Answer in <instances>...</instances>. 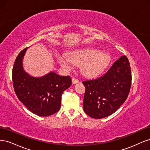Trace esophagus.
Wrapping results in <instances>:
<instances>
[{
  "instance_id": "34e87169",
  "label": "esophagus",
  "mask_w": 150,
  "mask_h": 150,
  "mask_svg": "<svg viewBox=\"0 0 150 150\" xmlns=\"http://www.w3.org/2000/svg\"><path fill=\"white\" fill-rule=\"evenodd\" d=\"M79 82V80L75 79V78H72V84H76V83H78Z\"/></svg>"
}]
</instances>
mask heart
Returning <instances> with one entry per match:
<instances>
[{
	"mask_svg": "<svg viewBox=\"0 0 150 150\" xmlns=\"http://www.w3.org/2000/svg\"><path fill=\"white\" fill-rule=\"evenodd\" d=\"M57 60L63 67L69 69L74 64L81 65L82 73L88 77L97 76L103 71L110 62V58L107 54L93 47L77 49L69 55L62 54L57 56Z\"/></svg>",
	"mask_w": 150,
	"mask_h": 150,
	"instance_id": "obj_1",
	"label": "heart"
}]
</instances>
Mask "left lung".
Masks as SVG:
<instances>
[{
  "label": "left lung",
  "instance_id": "left-lung-1",
  "mask_svg": "<svg viewBox=\"0 0 150 150\" xmlns=\"http://www.w3.org/2000/svg\"><path fill=\"white\" fill-rule=\"evenodd\" d=\"M86 88L83 109L90 117L101 119L116 111L128 96L131 72L128 59L121 56L106 73L83 81Z\"/></svg>",
  "mask_w": 150,
  "mask_h": 150
}]
</instances>
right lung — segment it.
<instances>
[{"mask_svg": "<svg viewBox=\"0 0 150 150\" xmlns=\"http://www.w3.org/2000/svg\"><path fill=\"white\" fill-rule=\"evenodd\" d=\"M28 47L18 54L12 69V81L18 99L34 114L49 116L60 110L62 93L71 86L69 76L50 72L33 77L24 69L23 58Z\"/></svg>", "mask_w": 150, "mask_h": 150, "instance_id": "right-lung-1", "label": "right lung"}]
</instances>
